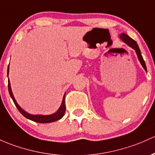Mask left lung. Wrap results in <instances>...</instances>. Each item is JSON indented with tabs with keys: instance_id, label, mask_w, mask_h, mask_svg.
<instances>
[{
	"instance_id": "left-lung-1",
	"label": "left lung",
	"mask_w": 155,
	"mask_h": 155,
	"mask_svg": "<svg viewBox=\"0 0 155 155\" xmlns=\"http://www.w3.org/2000/svg\"><path fill=\"white\" fill-rule=\"evenodd\" d=\"M120 38L121 39L122 41H123L124 42H125V43L127 44L129 46L132 48H133L134 50L135 51L136 54H137V58H138L139 61H140L141 65L143 66V68L144 70H145L146 71H147L146 63H145V62H144L143 59V57H142V55H141V52L140 51V48H139L137 42H136L134 40H132L131 37H130L128 35H126V34H124V33L120 34Z\"/></svg>"
}]
</instances>
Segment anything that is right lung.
<instances>
[{"label":"right lung","mask_w":155,"mask_h":155,"mask_svg":"<svg viewBox=\"0 0 155 155\" xmlns=\"http://www.w3.org/2000/svg\"><path fill=\"white\" fill-rule=\"evenodd\" d=\"M8 72H9V64H8V70H7V76L8 75ZM8 93H9L10 96L12 98L13 101H14L15 106L18 109V110L20 111V113L23 115V116L25 117L26 118L29 119L31 120H33V121L38 122V123L41 124H45V123H51V122L56 121V120H58L59 119H61L63 117L64 112H65V105H64V96H65V94L64 95L63 98H62V104H61L60 107L59 108V110L56 112L55 113L51 114V115H31V114H29L23 110L18 105V104L17 103L16 100H15L14 96H13V93L12 92L11 89V85H10V81L9 79L8 81Z\"/></svg>","instance_id":"add662e5"}]
</instances>
